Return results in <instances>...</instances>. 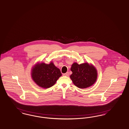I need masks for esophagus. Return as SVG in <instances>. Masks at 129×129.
<instances>
[{
    "instance_id": "1",
    "label": "esophagus",
    "mask_w": 129,
    "mask_h": 129,
    "mask_svg": "<svg viewBox=\"0 0 129 129\" xmlns=\"http://www.w3.org/2000/svg\"><path fill=\"white\" fill-rule=\"evenodd\" d=\"M69 74L68 72H67L66 73L63 74V75L64 76H69Z\"/></svg>"
}]
</instances>
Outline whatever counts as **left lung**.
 I'll return each instance as SVG.
<instances>
[{
	"instance_id": "left-lung-1",
	"label": "left lung",
	"mask_w": 129,
	"mask_h": 129,
	"mask_svg": "<svg viewBox=\"0 0 129 129\" xmlns=\"http://www.w3.org/2000/svg\"><path fill=\"white\" fill-rule=\"evenodd\" d=\"M72 74L70 76L74 84L80 89H86L96 82L98 73L96 68L88 62L78 64L74 62L71 65Z\"/></svg>"
}]
</instances>
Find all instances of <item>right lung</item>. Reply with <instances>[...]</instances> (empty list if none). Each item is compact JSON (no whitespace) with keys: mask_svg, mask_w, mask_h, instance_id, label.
<instances>
[{"mask_svg":"<svg viewBox=\"0 0 129 129\" xmlns=\"http://www.w3.org/2000/svg\"><path fill=\"white\" fill-rule=\"evenodd\" d=\"M62 74L52 61L49 64L38 62L31 69V78L42 88H49L55 84Z\"/></svg>","mask_w":129,"mask_h":129,"instance_id":"add662e5","label":"right lung"}]
</instances>
